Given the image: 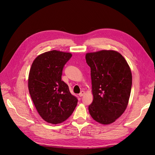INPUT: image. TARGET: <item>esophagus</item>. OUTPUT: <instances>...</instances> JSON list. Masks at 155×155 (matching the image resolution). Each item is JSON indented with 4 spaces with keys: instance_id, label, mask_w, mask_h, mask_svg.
Instances as JSON below:
<instances>
[{
    "instance_id": "1",
    "label": "esophagus",
    "mask_w": 155,
    "mask_h": 155,
    "mask_svg": "<svg viewBox=\"0 0 155 155\" xmlns=\"http://www.w3.org/2000/svg\"><path fill=\"white\" fill-rule=\"evenodd\" d=\"M84 94H85V92L84 91H81L80 93H79V96H80V97H82Z\"/></svg>"
}]
</instances>
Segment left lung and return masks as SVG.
I'll list each match as a JSON object with an SVG mask.
<instances>
[{"label":"left lung","mask_w":155,"mask_h":155,"mask_svg":"<svg viewBox=\"0 0 155 155\" xmlns=\"http://www.w3.org/2000/svg\"><path fill=\"white\" fill-rule=\"evenodd\" d=\"M86 62L91 67L93 101L88 106L92 118L109 125L123 114L129 104L132 73L118 51L103 50L88 52Z\"/></svg>","instance_id":"left-lung-1"}]
</instances>
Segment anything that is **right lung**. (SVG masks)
I'll list each match as a JSON object with an SVG mask.
<instances>
[{
    "label": "right lung",
    "mask_w": 155,
    "mask_h": 155,
    "mask_svg": "<svg viewBox=\"0 0 155 155\" xmlns=\"http://www.w3.org/2000/svg\"><path fill=\"white\" fill-rule=\"evenodd\" d=\"M72 54L51 50L39 55L30 70L28 86L40 116L51 124L63 122L71 116L78 99L61 81L64 65Z\"/></svg>",
    "instance_id": "1"
}]
</instances>
